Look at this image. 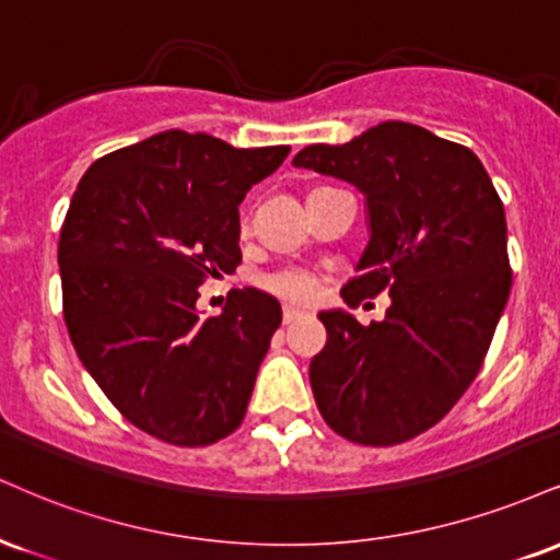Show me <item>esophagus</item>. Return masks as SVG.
I'll return each instance as SVG.
<instances>
[{"label": "esophagus", "mask_w": 560, "mask_h": 560, "mask_svg": "<svg viewBox=\"0 0 560 560\" xmlns=\"http://www.w3.org/2000/svg\"><path fill=\"white\" fill-rule=\"evenodd\" d=\"M302 310H298V307H292V305H287L284 307V323H292V320H298V318H302Z\"/></svg>", "instance_id": "1"}]
</instances>
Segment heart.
I'll return each instance as SVG.
<instances>
[{
  "mask_svg": "<svg viewBox=\"0 0 560 560\" xmlns=\"http://www.w3.org/2000/svg\"><path fill=\"white\" fill-rule=\"evenodd\" d=\"M262 287L292 302H307L315 298V292H318L315 276L302 271V268H281V271L268 273L266 279H262Z\"/></svg>",
  "mask_w": 560,
  "mask_h": 560,
  "instance_id": "b5f03b06",
  "label": "heart"
}]
</instances>
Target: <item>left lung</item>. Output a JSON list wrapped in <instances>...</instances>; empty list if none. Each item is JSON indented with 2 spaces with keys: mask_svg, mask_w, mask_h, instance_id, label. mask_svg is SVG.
I'll use <instances>...</instances> for the list:
<instances>
[{
  "mask_svg": "<svg viewBox=\"0 0 560 560\" xmlns=\"http://www.w3.org/2000/svg\"><path fill=\"white\" fill-rule=\"evenodd\" d=\"M300 170L365 195L370 240L349 305L386 289V318L362 326L323 310L326 349L310 362L323 420L347 441L394 446L425 433L475 381L511 292L506 213L482 161L425 127L381 122L341 145L315 143Z\"/></svg>",
  "mask_w": 560,
  "mask_h": 560,
  "instance_id": "1",
  "label": "left lung"
}]
</instances>
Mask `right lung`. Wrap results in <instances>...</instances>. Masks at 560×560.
Wrapping results in <instances>:
<instances>
[{
    "label": "right lung",
    "instance_id": "1",
    "mask_svg": "<svg viewBox=\"0 0 560 560\" xmlns=\"http://www.w3.org/2000/svg\"><path fill=\"white\" fill-rule=\"evenodd\" d=\"M287 156L166 130L106 153L72 195L59 237L67 331L114 407L159 441L208 446L247 412L281 305L253 287L215 318L195 302L208 276L237 268L242 198Z\"/></svg>",
    "mask_w": 560,
    "mask_h": 560
}]
</instances>
